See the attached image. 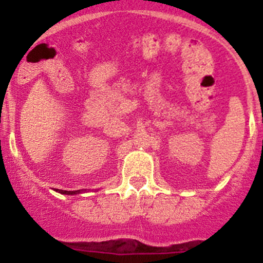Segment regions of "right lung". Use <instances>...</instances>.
Wrapping results in <instances>:
<instances>
[{"label":"right lung","mask_w":263,"mask_h":263,"mask_svg":"<svg viewBox=\"0 0 263 263\" xmlns=\"http://www.w3.org/2000/svg\"><path fill=\"white\" fill-rule=\"evenodd\" d=\"M58 192L63 193V195H75V193H79L80 191H63V190H60Z\"/></svg>","instance_id":"right-lung-1"}]
</instances>
